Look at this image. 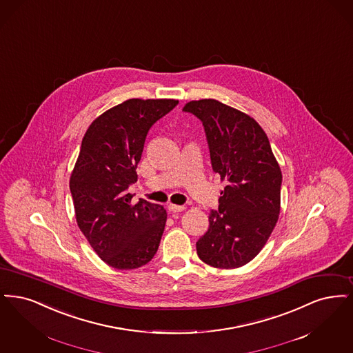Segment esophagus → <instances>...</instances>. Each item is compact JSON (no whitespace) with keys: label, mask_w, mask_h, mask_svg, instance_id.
Wrapping results in <instances>:
<instances>
[{"label":"esophagus","mask_w":353,"mask_h":353,"mask_svg":"<svg viewBox=\"0 0 353 353\" xmlns=\"http://www.w3.org/2000/svg\"><path fill=\"white\" fill-rule=\"evenodd\" d=\"M185 210L184 205H176V204H169V211L171 212H182Z\"/></svg>","instance_id":"esophagus-1"}]
</instances>
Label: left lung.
<instances>
[{"instance_id": "left-lung-1", "label": "left lung", "mask_w": 353, "mask_h": 353, "mask_svg": "<svg viewBox=\"0 0 353 353\" xmlns=\"http://www.w3.org/2000/svg\"><path fill=\"white\" fill-rule=\"evenodd\" d=\"M204 126L212 169L227 185L196 243L200 260L234 269L253 260L278 221L282 172L259 123L214 99L187 103Z\"/></svg>"}]
</instances>
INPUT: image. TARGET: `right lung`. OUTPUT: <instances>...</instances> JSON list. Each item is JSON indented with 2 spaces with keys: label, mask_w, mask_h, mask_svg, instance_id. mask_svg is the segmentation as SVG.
<instances>
[{
  "label": "right lung",
  "mask_w": 353,
  "mask_h": 353,
  "mask_svg": "<svg viewBox=\"0 0 353 353\" xmlns=\"http://www.w3.org/2000/svg\"><path fill=\"white\" fill-rule=\"evenodd\" d=\"M172 99H129L108 109L87 129L70 178L77 225L97 256L120 270L152 261L163 234V205L139 199L138 162L149 129L176 107Z\"/></svg>",
  "instance_id": "obj_1"
}]
</instances>
